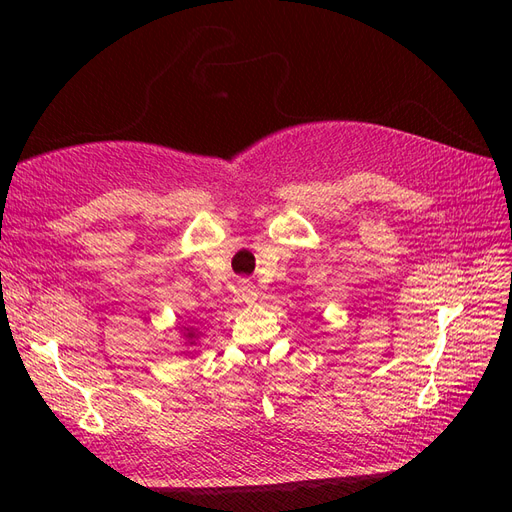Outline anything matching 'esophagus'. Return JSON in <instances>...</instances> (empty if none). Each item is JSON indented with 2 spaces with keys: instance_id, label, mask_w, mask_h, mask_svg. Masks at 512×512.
I'll use <instances>...</instances> for the list:
<instances>
[{
  "instance_id": "esophagus-1",
  "label": "esophagus",
  "mask_w": 512,
  "mask_h": 512,
  "mask_svg": "<svg viewBox=\"0 0 512 512\" xmlns=\"http://www.w3.org/2000/svg\"><path fill=\"white\" fill-rule=\"evenodd\" d=\"M239 294H241V299H243L245 303H254V301H256V290H254L252 282L243 280V282L239 284Z\"/></svg>"
}]
</instances>
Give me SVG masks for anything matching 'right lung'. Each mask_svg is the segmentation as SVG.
I'll return each instance as SVG.
<instances>
[{"mask_svg": "<svg viewBox=\"0 0 512 512\" xmlns=\"http://www.w3.org/2000/svg\"><path fill=\"white\" fill-rule=\"evenodd\" d=\"M185 337H188V342H190V344H194V339H196V331L188 329V333H185Z\"/></svg>", "mask_w": 512, "mask_h": 512, "instance_id": "add662e5", "label": "right lung"}]
</instances>
